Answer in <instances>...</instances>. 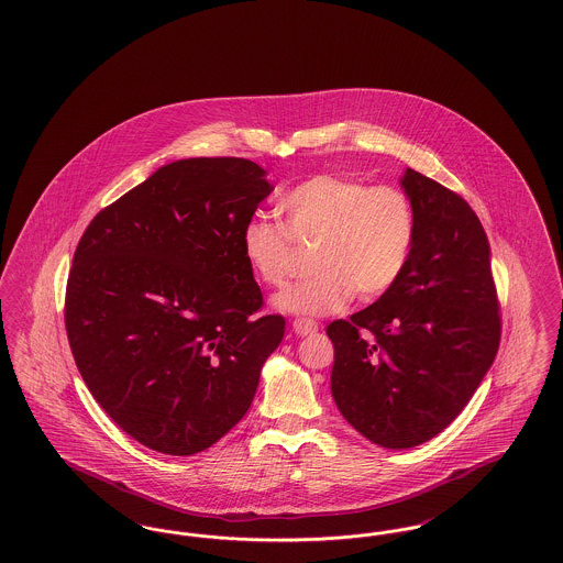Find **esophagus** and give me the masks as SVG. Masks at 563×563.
<instances>
[{"label":"esophagus","instance_id":"1","mask_svg":"<svg viewBox=\"0 0 563 563\" xmlns=\"http://www.w3.org/2000/svg\"><path fill=\"white\" fill-rule=\"evenodd\" d=\"M294 331L299 338H308V335H314L319 331V324L310 319H297L294 321Z\"/></svg>","mask_w":563,"mask_h":563}]
</instances>
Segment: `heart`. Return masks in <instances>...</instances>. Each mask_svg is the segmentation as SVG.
Listing matches in <instances>:
<instances>
[{
  "instance_id": "obj_1",
  "label": "heart",
  "mask_w": 563,
  "mask_h": 563,
  "mask_svg": "<svg viewBox=\"0 0 563 563\" xmlns=\"http://www.w3.org/2000/svg\"><path fill=\"white\" fill-rule=\"evenodd\" d=\"M280 207L285 225L253 214L241 232L246 264L272 287L289 278L294 241L317 242V274L274 297L280 312L335 314L354 294L374 299L401 278L416 239L413 207L401 189L324 173L295 186Z\"/></svg>"
}]
</instances>
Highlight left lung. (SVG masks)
<instances>
[{
  "instance_id": "obj_1",
  "label": "left lung",
  "mask_w": 563,
  "mask_h": 563,
  "mask_svg": "<svg viewBox=\"0 0 563 563\" xmlns=\"http://www.w3.org/2000/svg\"><path fill=\"white\" fill-rule=\"evenodd\" d=\"M416 239L401 278L350 321H333L331 395L372 443L407 450L448 429L500 344L482 221L452 189L407 168ZM371 333L365 341L360 331Z\"/></svg>"
}]
</instances>
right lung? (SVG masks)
Returning <instances> with one entry per match:
<instances>
[{"label":"right lung","instance_id":"1","mask_svg":"<svg viewBox=\"0 0 563 563\" xmlns=\"http://www.w3.org/2000/svg\"><path fill=\"white\" fill-rule=\"evenodd\" d=\"M244 158L161 166L86 228L67 280L65 327L81 377L109 418L168 455L234 429L285 335L241 232L268 198Z\"/></svg>","mask_w":563,"mask_h":563}]
</instances>
